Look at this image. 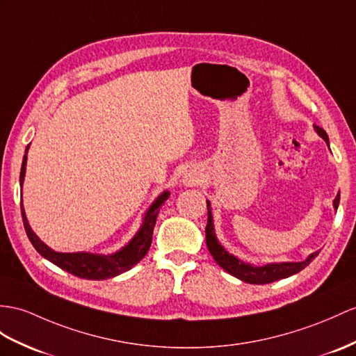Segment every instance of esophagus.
Instances as JSON below:
<instances>
[{
  "mask_svg": "<svg viewBox=\"0 0 356 356\" xmlns=\"http://www.w3.org/2000/svg\"><path fill=\"white\" fill-rule=\"evenodd\" d=\"M199 181H201V175H199V172H196L193 169L186 170L184 177H183V184H186V186H196V184H199Z\"/></svg>",
  "mask_w": 356,
  "mask_h": 356,
  "instance_id": "1",
  "label": "esophagus"
}]
</instances>
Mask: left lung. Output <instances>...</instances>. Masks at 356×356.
Listing matches in <instances>:
<instances>
[{"label": "left lung", "instance_id": "left-lung-1", "mask_svg": "<svg viewBox=\"0 0 356 356\" xmlns=\"http://www.w3.org/2000/svg\"><path fill=\"white\" fill-rule=\"evenodd\" d=\"M314 129H316V133L322 137L326 142V145L329 146V138H327V134L325 129L317 127V125H314ZM338 204H340V193H338L337 197L334 199L335 210L338 208ZM207 210H208V220H207V228H205L207 248H208V250H210V254L213 255L214 261L218 263L225 272H228L229 275L236 276V278H238L240 281L259 285V284H268V282H275V281H280L284 278H289V276L296 275L298 272L302 270V268H305L318 255V250H317V252H313L308 258L303 259V261L268 263L264 266H254L250 263L241 261L240 258L229 254L228 250L219 243L218 237H216L210 201H207Z\"/></svg>", "mask_w": 356, "mask_h": 356}]
</instances>
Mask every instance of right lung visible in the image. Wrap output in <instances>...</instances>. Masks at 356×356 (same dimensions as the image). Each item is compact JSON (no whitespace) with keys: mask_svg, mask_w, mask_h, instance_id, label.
Returning a JSON list of instances; mask_svg holds the SVG:
<instances>
[{"mask_svg":"<svg viewBox=\"0 0 356 356\" xmlns=\"http://www.w3.org/2000/svg\"><path fill=\"white\" fill-rule=\"evenodd\" d=\"M29 148L30 145L27 146V149H25V155L22 160L21 177H19L21 188L24 184L25 168H27ZM169 195L170 193L168 190H164V192L149 205L148 210H146L140 228H138V231L136 232V236L129 240L122 249H119L115 254H108V255L92 254V252H56L54 249L47 246L36 236V234H34L27 220V216H25L22 202H21V213H22L25 232H27V236L34 249H36L43 258H47L48 261L58 266L60 268H63V270L78 276V278L102 281V280L115 278V276L129 270V268L136 266L146 255V252H148L151 246L152 231L155 227V222H157L160 207L169 197Z\"/></svg>","mask_w":356,"mask_h":356,"instance_id":"right-lung-1","label":"right lung"}]
</instances>
